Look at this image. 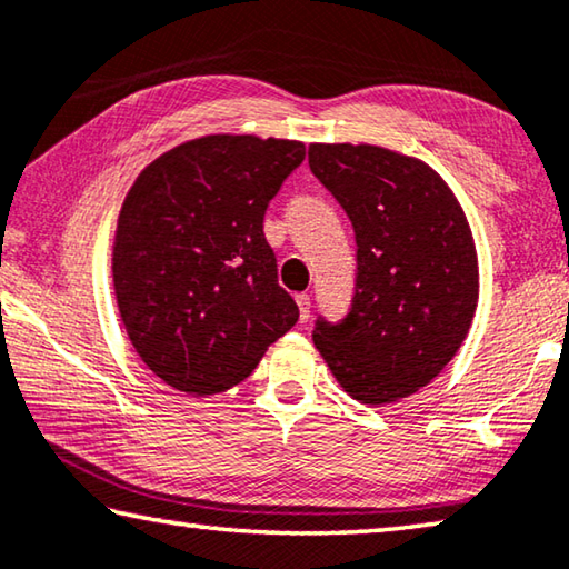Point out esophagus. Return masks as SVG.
Returning a JSON list of instances; mask_svg holds the SVG:
<instances>
[{"label": "esophagus", "mask_w": 569, "mask_h": 569, "mask_svg": "<svg viewBox=\"0 0 569 569\" xmlns=\"http://www.w3.org/2000/svg\"><path fill=\"white\" fill-rule=\"evenodd\" d=\"M296 303H299V319L301 321H309V313H311L309 293H296Z\"/></svg>", "instance_id": "esophagus-1"}]
</instances>
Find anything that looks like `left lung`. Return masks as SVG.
<instances>
[{
    "label": "left lung",
    "mask_w": 569,
    "mask_h": 569,
    "mask_svg": "<svg viewBox=\"0 0 569 569\" xmlns=\"http://www.w3.org/2000/svg\"><path fill=\"white\" fill-rule=\"evenodd\" d=\"M309 167L349 214L357 283L347 319L313 345L349 398H410L461 349L479 306V256L453 189L422 159L375 143H311Z\"/></svg>",
    "instance_id": "8db88e82"
}]
</instances>
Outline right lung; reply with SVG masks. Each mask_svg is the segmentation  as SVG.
Listing matches in <instances>:
<instances>
[{
	"label": "right lung",
	"mask_w": 569,
	"mask_h": 569,
	"mask_svg": "<svg viewBox=\"0 0 569 569\" xmlns=\"http://www.w3.org/2000/svg\"><path fill=\"white\" fill-rule=\"evenodd\" d=\"M303 157V141L210 133L133 179L116 222L113 293L131 347L161 382L230 390L299 321L263 214Z\"/></svg>",
	"instance_id": "obj_1"
}]
</instances>
